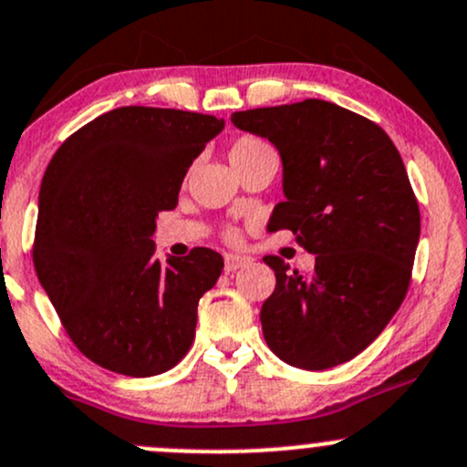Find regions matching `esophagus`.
I'll return each instance as SVG.
<instances>
[{"instance_id":"1","label":"esophagus","mask_w":467,"mask_h":467,"mask_svg":"<svg viewBox=\"0 0 467 467\" xmlns=\"http://www.w3.org/2000/svg\"><path fill=\"white\" fill-rule=\"evenodd\" d=\"M223 259H225V271H228V273L239 271V268L246 266V264L250 262V259H248V257H244V254H233V253L225 254Z\"/></svg>"}]
</instances>
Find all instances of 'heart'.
<instances>
[{
    "instance_id": "b5f03b06",
    "label": "heart",
    "mask_w": 467,
    "mask_h": 467,
    "mask_svg": "<svg viewBox=\"0 0 467 467\" xmlns=\"http://www.w3.org/2000/svg\"><path fill=\"white\" fill-rule=\"evenodd\" d=\"M266 150H271V145L264 143V140L257 139V136H239V139L230 145V151H228L230 163L237 168V165L246 163L248 159H253V156H257L259 151H266ZM228 237L234 239L237 234L228 233Z\"/></svg>"
}]
</instances>
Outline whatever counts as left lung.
I'll use <instances>...</instances> for the list:
<instances>
[{
    "label": "left lung",
    "mask_w": 467,
    "mask_h": 467,
    "mask_svg": "<svg viewBox=\"0 0 467 467\" xmlns=\"http://www.w3.org/2000/svg\"><path fill=\"white\" fill-rule=\"evenodd\" d=\"M239 130L268 139L284 165V196L268 230H293L316 254L302 277L282 257L262 328L277 358L320 371L365 351L407 296L420 237L419 201L389 136L333 102L234 111Z\"/></svg>",
    "instance_id": "8db88e82"
}]
</instances>
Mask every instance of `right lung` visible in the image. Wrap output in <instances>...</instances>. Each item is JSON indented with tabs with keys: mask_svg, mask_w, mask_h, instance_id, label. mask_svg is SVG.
I'll list each match as a JSON object with an SVG mask.
<instances>
[{
	"mask_svg": "<svg viewBox=\"0 0 467 467\" xmlns=\"http://www.w3.org/2000/svg\"><path fill=\"white\" fill-rule=\"evenodd\" d=\"M223 125L194 111L120 107L53 154L39 188L33 264L68 337L96 365L147 378L192 347L196 306L223 257L192 248L161 262L151 234Z\"/></svg>",
	"mask_w": 467,
	"mask_h": 467,
	"instance_id": "right-lung-1",
	"label": "right lung"
}]
</instances>
